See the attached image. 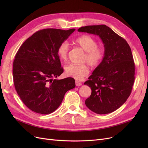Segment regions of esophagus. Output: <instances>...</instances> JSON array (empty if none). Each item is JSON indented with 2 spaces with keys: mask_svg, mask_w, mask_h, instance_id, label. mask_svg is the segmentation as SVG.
Masks as SVG:
<instances>
[{
  "mask_svg": "<svg viewBox=\"0 0 148 148\" xmlns=\"http://www.w3.org/2000/svg\"><path fill=\"white\" fill-rule=\"evenodd\" d=\"M82 83L80 82H78V81H75V85L77 86H81L82 85Z\"/></svg>",
  "mask_w": 148,
  "mask_h": 148,
  "instance_id": "obj_1",
  "label": "esophagus"
}]
</instances>
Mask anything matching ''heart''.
<instances>
[{
    "label": "heart",
    "instance_id": "1",
    "mask_svg": "<svg viewBox=\"0 0 148 148\" xmlns=\"http://www.w3.org/2000/svg\"><path fill=\"white\" fill-rule=\"evenodd\" d=\"M75 42L86 51L83 58L84 62H87L91 67H95L99 65L104 58L105 50L103 47L97 45V41L94 38L85 35L77 38ZM69 50V45L67 41H63L59 44L57 53L61 60L65 61L67 59ZM65 73L68 76L77 80H82L89 74V68L86 64H69L65 67Z\"/></svg>",
    "mask_w": 148,
    "mask_h": 148
}]
</instances>
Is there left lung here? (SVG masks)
Instances as JSON below:
<instances>
[{
    "mask_svg": "<svg viewBox=\"0 0 148 148\" xmlns=\"http://www.w3.org/2000/svg\"><path fill=\"white\" fill-rule=\"evenodd\" d=\"M78 31L99 36L105 49L102 62L84 82L92 90L85 104L97 114L112 113L126 101L133 89L135 65L130 47L104 25L82 27Z\"/></svg>",
    "mask_w": 148,
    "mask_h": 148,
    "instance_id": "1",
    "label": "left lung"
}]
</instances>
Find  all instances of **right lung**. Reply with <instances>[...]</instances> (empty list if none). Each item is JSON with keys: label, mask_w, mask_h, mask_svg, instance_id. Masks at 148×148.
<instances>
[{"label": "right lung", "mask_w": 148, "mask_h": 148, "mask_svg": "<svg viewBox=\"0 0 148 148\" xmlns=\"http://www.w3.org/2000/svg\"><path fill=\"white\" fill-rule=\"evenodd\" d=\"M74 30H38L23 43L15 54L12 69L15 89L32 111L42 114L53 112L65 93L75 88V80L71 77L53 79L64 72L57 53L58 47Z\"/></svg>", "instance_id": "add662e5"}]
</instances>
